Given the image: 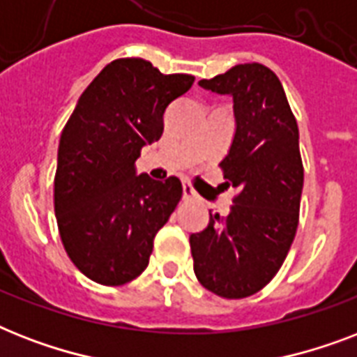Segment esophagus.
I'll return each mask as SVG.
<instances>
[{"instance_id": "34e87169", "label": "esophagus", "mask_w": 357, "mask_h": 357, "mask_svg": "<svg viewBox=\"0 0 357 357\" xmlns=\"http://www.w3.org/2000/svg\"><path fill=\"white\" fill-rule=\"evenodd\" d=\"M183 198H185V200H192V198H196L195 187H192L189 181H185V183H183Z\"/></svg>"}]
</instances>
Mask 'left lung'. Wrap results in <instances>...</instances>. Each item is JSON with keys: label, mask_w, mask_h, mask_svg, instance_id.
<instances>
[{"label": "left lung", "mask_w": 357, "mask_h": 357, "mask_svg": "<svg viewBox=\"0 0 357 357\" xmlns=\"http://www.w3.org/2000/svg\"><path fill=\"white\" fill-rule=\"evenodd\" d=\"M198 85L234 98L235 137L220 161L234 187L228 217L190 235L198 282L222 298H246L276 276L298 228L304 167L298 126L278 75L259 63L237 64Z\"/></svg>", "instance_id": "1"}]
</instances>
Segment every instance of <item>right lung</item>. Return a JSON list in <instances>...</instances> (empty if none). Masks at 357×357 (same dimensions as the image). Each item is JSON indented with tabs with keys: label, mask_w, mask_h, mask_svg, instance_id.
I'll return each mask as SVG.
<instances>
[{
	"label": "right lung",
	"mask_w": 357,
	"mask_h": 357,
	"mask_svg": "<svg viewBox=\"0 0 357 357\" xmlns=\"http://www.w3.org/2000/svg\"><path fill=\"white\" fill-rule=\"evenodd\" d=\"M192 83V75H165L144 59H116L86 86L64 126L55 217L66 254L92 282L123 285L148 266L183 187L176 176H137L135 161L161 139L162 114Z\"/></svg>",
	"instance_id": "1"
}]
</instances>
